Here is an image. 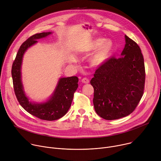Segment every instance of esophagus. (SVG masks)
<instances>
[{
    "label": "esophagus",
    "instance_id": "34e87169",
    "mask_svg": "<svg viewBox=\"0 0 161 161\" xmlns=\"http://www.w3.org/2000/svg\"><path fill=\"white\" fill-rule=\"evenodd\" d=\"M82 82L83 83H85V84H88V83L90 82V80H89L88 78L84 77V78L82 79Z\"/></svg>",
    "mask_w": 161,
    "mask_h": 161
}]
</instances>
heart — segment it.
Instances as JSON below:
<instances>
[{
	"label": "heart",
	"instance_id": "heart-1",
	"mask_svg": "<svg viewBox=\"0 0 161 161\" xmlns=\"http://www.w3.org/2000/svg\"><path fill=\"white\" fill-rule=\"evenodd\" d=\"M104 39H98L94 43V48H97L101 46L92 59V63L94 66H99L103 64L108 58L109 53L112 50L113 47L112 41H106L104 42Z\"/></svg>",
	"mask_w": 161,
	"mask_h": 161
}]
</instances>
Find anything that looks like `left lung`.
<instances>
[{
    "label": "left lung",
    "instance_id": "left-lung-1",
    "mask_svg": "<svg viewBox=\"0 0 161 161\" xmlns=\"http://www.w3.org/2000/svg\"><path fill=\"white\" fill-rule=\"evenodd\" d=\"M120 57L112 56L98 66L90 83L96 113L106 120L125 117L137 108L144 93L145 67L138 44L125 35Z\"/></svg>",
    "mask_w": 161,
    "mask_h": 161
}]
</instances>
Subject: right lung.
I'll return each mask as SVG.
<instances>
[{
    "mask_svg": "<svg viewBox=\"0 0 161 161\" xmlns=\"http://www.w3.org/2000/svg\"><path fill=\"white\" fill-rule=\"evenodd\" d=\"M51 33L52 32L36 33L24 41L19 49L11 68L14 89L19 104L31 115L41 120L50 121L63 117L68 112L74 93L78 88V77L74 76L61 78L50 99L42 104H32L28 101L23 90L20 68L22 57L26 49L37 42L36 39L45 37Z\"/></svg>",
    "mask_w": 161,
    "mask_h": 161,
    "instance_id": "right-lung-1",
    "label": "right lung"
}]
</instances>
